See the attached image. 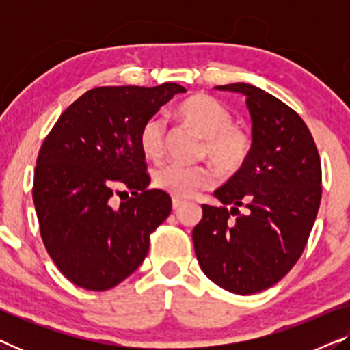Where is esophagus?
Returning a JSON list of instances; mask_svg holds the SVG:
<instances>
[{"label":"esophagus","instance_id":"1","mask_svg":"<svg viewBox=\"0 0 350 350\" xmlns=\"http://www.w3.org/2000/svg\"><path fill=\"white\" fill-rule=\"evenodd\" d=\"M183 204H185L183 199H178V198L172 199V208H174V210H178Z\"/></svg>","mask_w":350,"mask_h":350}]
</instances>
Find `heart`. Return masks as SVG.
Returning a JSON list of instances; mask_svg holds the SVG:
<instances>
[{
  "instance_id": "heart-1",
  "label": "heart",
  "mask_w": 350,
  "mask_h": 350,
  "mask_svg": "<svg viewBox=\"0 0 350 350\" xmlns=\"http://www.w3.org/2000/svg\"><path fill=\"white\" fill-rule=\"evenodd\" d=\"M176 118L188 124L202 137L200 154L208 157L224 175L241 172L250 159L255 138L245 126L232 122L231 111L207 94H196L175 107ZM138 148L150 161L164 154L165 121L150 116L138 131ZM217 174L210 165H185L169 162L154 170V185L178 199L194 198L200 191L212 188Z\"/></svg>"
}]
</instances>
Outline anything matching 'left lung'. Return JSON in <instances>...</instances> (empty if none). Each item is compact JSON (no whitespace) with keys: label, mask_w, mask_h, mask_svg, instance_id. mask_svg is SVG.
Segmentation results:
<instances>
[{"label":"left lung","mask_w":350,"mask_h":350,"mask_svg":"<svg viewBox=\"0 0 350 350\" xmlns=\"http://www.w3.org/2000/svg\"><path fill=\"white\" fill-rule=\"evenodd\" d=\"M217 89L245 95L255 148L215 191L223 205H202L194 250L210 280L252 295L277 284L303 255L322 199V164L312 133L288 105L245 83Z\"/></svg>","instance_id":"obj_1"}]
</instances>
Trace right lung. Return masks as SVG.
<instances>
[{
  "instance_id": "1",
  "label": "right lung",
  "mask_w": 350,
  "mask_h": 350,
  "mask_svg": "<svg viewBox=\"0 0 350 350\" xmlns=\"http://www.w3.org/2000/svg\"><path fill=\"white\" fill-rule=\"evenodd\" d=\"M183 92L175 83L90 89L42 142L33 180L41 239L59 271L81 288L105 291L127 279L170 215V196L148 189L137 137L148 118Z\"/></svg>"
}]
</instances>
